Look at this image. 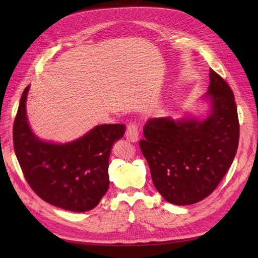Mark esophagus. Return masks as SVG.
Listing matches in <instances>:
<instances>
[{"label":"esophagus","mask_w":258,"mask_h":258,"mask_svg":"<svg viewBox=\"0 0 258 258\" xmlns=\"http://www.w3.org/2000/svg\"><path fill=\"white\" fill-rule=\"evenodd\" d=\"M126 138L128 141L130 142H137L139 139V130L137 124L135 123H130L129 126L127 127V131H126Z\"/></svg>","instance_id":"34e87169"}]
</instances>
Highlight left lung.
<instances>
[{
	"label": "left lung",
	"instance_id": "1",
	"mask_svg": "<svg viewBox=\"0 0 258 258\" xmlns=\"http://www.w3.org/2000/svg\"><path fill=\"white\" fill-rule=\"evenodd\" d=\"M202 102L206 115L160 117L147 121L140 147L150 166L153 183L175 206H189L214 191L235 159L239 120L232 90L210 70Z\"/></svg>",
	"mask_w": 258,
	"mask_h": 258
}]
</instances>
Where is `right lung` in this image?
Masks as SVG:
<instances>
[{"label": "right lung", "instance_id": "add662e5", "mask_svg": "<svg viewBox=\"0 0 258 258\" xmlns=\"http://www.w3.org/2000/svg\"><path fill=\"white\" fill-rule=\"evenodd\" d=\"M29 89L30 85L22 92L13 128L15 154L27 182L49 205L71 212L93 209L107 191L108 159L126 126L98 124L73 141H44L28 120Z\"/></svg>", "mask_w": 258, "mask_h": 258}]
</instances>
